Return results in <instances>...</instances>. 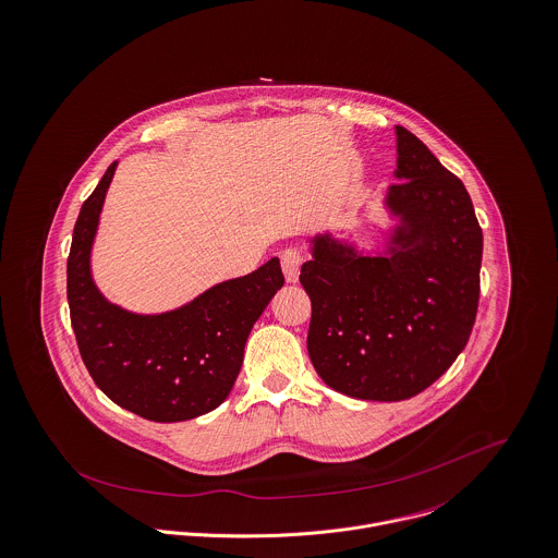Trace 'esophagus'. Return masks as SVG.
Wrapping results in <instances>:
<instances>
[{"mask_svg":"<svg viewBox=\"0 0 558 558\" xmlns=\"http://www.w3.org/2000/svg\"><path fill=\"white\" fill-rule=\"evenodd\" d=\"M302 263H304V252L302 250L289 248L280 254V265H282V274H284L287 282H298Z\"/></svg>","mask_w":558,"mask_h":558,"instance_id":"34e87169","label":"esophagus"}]
</instances>
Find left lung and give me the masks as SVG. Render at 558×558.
I'll return each mask as SVG.
<instances>
[{"mask_svg":"<svg viewBox=\"0 0 558 558\" xmlns=\"http://www.w3.org/2000/svg\"><path fill=\"white\" fill-rule=\"evenodd\" d=\"M402 218L387 256L316 238L300 282L318 376L360 400H407L430 387L466 347L480 304L484 235L464 184L407 128L396 125Z\"/></svg>","mask_w":558,"mask_h":558,"instance_id":"left-lung-1","label":"left lung"}]
</instances>
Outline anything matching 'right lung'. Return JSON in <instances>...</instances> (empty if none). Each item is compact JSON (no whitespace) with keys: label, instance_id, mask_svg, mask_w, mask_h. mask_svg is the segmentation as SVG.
Returning a JSON list of instances; mask_svg holds the SVG:
<instances>
[{"label":"right lung","instance_id":"add662e5","mask_svg":"<svg viewBox=\"0 0 558 558\" xmlns=\"http://www.w3.org/2000/svg\"><path fill=\"white\" fill-rule=\"evenodd\" d=\"M118 162L83 203L68 254V306L83 364L120 407L151 422H184L214 411L233 389L250 329L284 284L271 258L222 282L187 306L136 316L109 304L89 274L107 187Z\"/></svg>","mask_w":558,"mask_h":558}]
</instances>
